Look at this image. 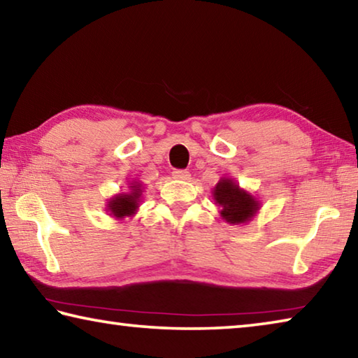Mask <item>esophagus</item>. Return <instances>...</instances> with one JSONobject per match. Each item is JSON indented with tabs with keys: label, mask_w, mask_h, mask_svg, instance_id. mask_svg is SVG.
Masks as SVG:
<instances>
[{
	"label": "esophagus",
	"mask_w": 358,
	"mask_h": 358,
	"mask_svg": "<svg viewBox=\"0 0 358 358\" xmlns=\"http://www.w3.org/2000/svg\"><path fill=\"white\" fill-rule=\"evenodd\" d=\"M172 177H173L175 180L186 181V180L191 178V173L187 172V171H173V172H172Z\"/></svg>",
	"instance_id": "esophagus-1"
}]
</instances>
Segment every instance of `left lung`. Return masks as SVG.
Listing matches in <instances>:
<instances>
[{
    "label": "left lung",
    "mask_w": 358,
    "mask_h": 358,
    "mask_svg": "<svg viewBox=\"0 0 358 358\" xmlns=\"http://www.w3.org/2000/svg\"><path fill=\"white\" fill-rule=\"evenodd\" d=\"M213 197L221 207V216L229 224H243L257 213L259 202L250 192L230 178H221L215 186Z\"/></svg>",
    "instance_id": "8db88e82"
}]
</instances>
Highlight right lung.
Returning a JSON list of instances; mask_svg holds the SVG:
<instances>
[{
	"label": "right lung",
	"instance_id": "obj_1",
	"mask_svg": "<svg viewBox=\"0 0 358 358\" xmlns=\"http://www.w3.org/2000/svg\"><path fill=\"white\" fill-rule=\"evenodd\" d=\"M129 192L118 194V196L112 197L107 202V211H110V215L117 217V220H123L126 216L136 215L138 208V202L142 197V185L137 181H132L129 186Z\"/></svg>",
	"mask_w": 358,
	"mask_h": 358
}]
</instances>
